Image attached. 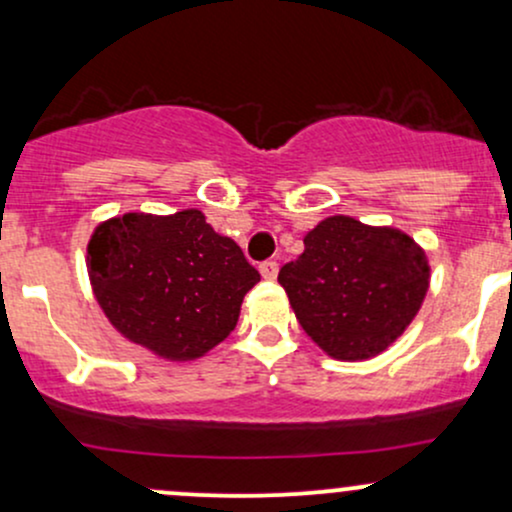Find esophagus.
<instances>
[{
	"label": "esophagus",
	"instance_id": "1",
	"mask_svg": "<svg viewBox=\"0 0 512 512\" xmlns=\"http://www.w3.org/2000/svg\"><path fill=\"white\" fill-rule=\"evenodd\" d=\"M258 271H261V275L266 280H275V278H278V263H275V261H263L261 266H258Z\"/></svg>",
	"mask_w": 512,
	"mask_h": 512
}]
</instances>
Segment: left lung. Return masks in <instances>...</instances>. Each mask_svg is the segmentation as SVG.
<instances>
[{"label":"left lung","mask_w":512,"mask_h":512,"mask_svg":"<svg viewBox=\"0 0 512 512\" xmlns=\"http://www.w3.org/2000/svg\"><path fill=\"white\" fill-rule=\"evenodd\" d=\"M295 317L333 360H367L387 350L421 309L428 256L409 234L348 215L321 220L304 251L278 273Z\"/></svg>","instance_id":"8db88e82"}]
</instances>
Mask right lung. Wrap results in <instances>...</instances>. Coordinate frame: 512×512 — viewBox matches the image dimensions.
<instances>
[{
    "instance_id": "1",
    "label": "right lung",
    "mask_w": 512,
    "mask_h": 512,
    "mask_svg": "<svg viewBox=\"0 0 512 512\" xmlns=\"http://www.w3.org/2000/svg\"><path fill=\"white\" fill-rule=\"evenodd\" d=\"M86 268L116 331L176 363L225 341L244 295L261 280L237 241L217 234L195 208L101 222L86 246Z\"/></svg>"
}]
</instances>
